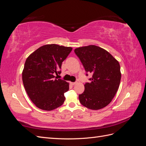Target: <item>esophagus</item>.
<instances>
[{"label": "esophagus", "mask_w": 146, "mask_h": 146, "mask_svg": "<svg viewBox=\"0 0 146 146\" xmlns=\"http://www.w3.org/2000/svg\"><path fill=\"white\" fill-rule=\"evenodd\" d=\"M70 85H76V82H70Z\"/></svg>", "instance_id": "34e87169"}]
</instances>
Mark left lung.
<instances>
[{
    "label": "left lung",
    "mask_w": 146,
    "mask_h": 146,
    "mask_svg": "<svg viewBox=\"0 0 146 146\" xmlns=\"http://www.w3.org/2000/svg\"><path fill=\"white\" fill-rule=\"evenodd\" d=\"M74 52L86 71L92 74L91 82L85 84V91L78 96L80 102L93 110L105 107L112 101L120 85L118 61L108 51L94 45L78 47Z\"/></svg>",
    "instance_id": "left-lung-1"
}]
</instances>
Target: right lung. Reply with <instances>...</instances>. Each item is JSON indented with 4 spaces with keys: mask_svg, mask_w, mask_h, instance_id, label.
<instances>
[{
    "mask_svg": "<svg viewBox=\"0 0 146 146\" xmlns=\"http://www.w3.org/2000/svg\"><path fill=\"white\" fill-rule=\"evenodd\" d=\"M72 50L55 44L39 47L25 61L22 73L25 90L36 107L51 111L62 105L69 83L55 78L61 74L63 61Z\"/></svg>",
    "mask_w": 146,
    "mask_h": 146,
    "instance_id": "1",
    "label": "right lung"
}]
</instances>
